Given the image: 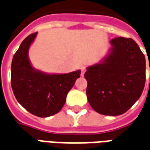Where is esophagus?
<instances>
[{"instance_id": "esophagus-1", "label": "esophagus", "mask_w": 150, "mask_h": 150, "mask_svg": "<svg viewBox=\"0 0 150 150\" xmlns=\"http://www.w3.org/2000/svg\"><path fill=\"white\" fill-rule=\"evenodd\" d=\"M85 72H86V67H81V75L82 76H83Z\"/></svg>"}]
</instances>
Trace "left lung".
<instances>
[{
    "instance_id": "8db88e82",
    "label": "left lung",
    "mask_w": 150,
    "mask_h": 150,
    "mask_svg": "<svg viewBox=\"0 0 150 150\" xmlns=\"http://www.w3.org/2000/svg\"><path fill=\"white\" fill-rule=\"evenodd\" d=\"M110 44L108 55L87 67L86 93L96 112L119 116L142 96L145 83V58L132 38H116Z\"/></svg>"
}]
</instances>
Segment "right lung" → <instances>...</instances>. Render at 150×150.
I'll use <instances>...</instances> for the list:
<instances>
[{
  "label": "right lung",
  "instance_id": "obj_1",
  "mask_svg": "<svg viewBox=\"0 0 150 150\" xmlns=\"http://www.w3.org/2000/svg\"><path fill=\"white\" fill-rule=\"evenodd\" d=\"M37 34L25 38L13 55L11 86L15 97L22 107L34 116L48 117L62 109L67 95L80 77L81 71L47 74L34 68L28 53Z\"/></svg>",
  "mask_w": 150,
  "mask_h": 150
}]
</instances>
